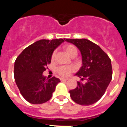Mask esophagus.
Listing matches in <instances>:
<instances>
[{"label":"esophagus","instance_id":"1","mask_svg":"<svg viewBox=\"0 0 127 127\" xmlns=\"http://www.w3.org/2000/svg\"><path fill=\"white\" fill-rule=\"evenodd\" d=\"M68 80V79H66V78H63V77H61L60 78V81H66Z\"/></svg>","mask_w":127,"mask_h":127}]
</instances>
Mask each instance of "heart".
I'll return each mask as SVG.
<instances>
[{
	"mask_svg": "<svg viewBox=\"0 0 127 127\" xmlns=\"http://www.w3.org/2000/svg\"><path fill=\"white\" fill-rule=\"evenodd\" d=\"M63 49L71 57H74L77 55V49L74 45L71 44H67L63 46ZM55 51L53 52L51 55V60H53L55 57ZM75 70V67L73 65H60L56 68L55 71L61 77H66L70 76L72 72Z\"/></svg>",
	"mask_w": 127,
	"mask_h": 127,
	"instance_id": "obj_1",
	"label": "heart"
}]
</instances>
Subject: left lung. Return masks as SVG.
I'll use <instances>...</instances> for the list:
<instances>
[{"label":"left lung","mask_w":127,"mask_h":127,"mask_svg":"<svg viewBox=\"0 0 127 127\" xmlns=\"http://www.w3.org/2000/svg\"><path fill=\"white\" fill-rule=\"evenodd\" d=\"M80 50L83 65L76 76L85 83L77 81L75 89L69 91L73 101L79 105H90L99 100L112 79L111 62L97 44L86 39H65Z\"/></svg>","instance_id":"8db88e82"}]
</instances>
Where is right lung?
Listing matches in <instances>:
<instances>
[{
  "label": "right lung",
  "instance_id": "right-lung-1",
  "mask_svg": "<svg viewBox=\"0 0 127 127\" xmlns=\"http://www.w3.org/2000/svg\"><path fill=\"white\" fill-rule=\"evenodd\" d=\"M65 39H41L26 48L14 62L16 83L25 99L33 104H43L53 96L60 80L55 76L50 79L42 73L51 63V55Z\"/></svg>",
  "mask_w": 127,
  "mask_h": 127
}]
</instances>
